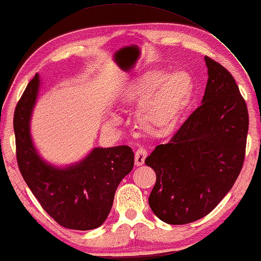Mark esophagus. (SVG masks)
<instances>
[{
    "label": "esophagus",
    "mask_w": 261,
    "mask_h": 261,
    "mask_svg": "<svg viewBox=\"0 0 261 261\" xmlns=\"http://www.w3.org/2000/svg\"><path fill=\"white\" fill-rule=\"evenodd\" d=\"M147 155H148L147 149L139 148V149L136 151V155H135L136 166H142L143 163H144L145 158H147Z\"/></svg>",
    "instance_id": "esophagus-1"
}]
</instances>
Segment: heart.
Returning a JSON list of instances; mask_svg holds the SVG:
<instances>
[{
  "label": "heart",
  "instance_id": "heart-1",
  "mask_svg": "<svg viewBox=\"0 0 261 261\" xmlns=\"http://www.w3.org/2000/svg\"><path fill=\"white\" fill-rule=\"evenodd\" d=\"M192 93V77L186 71L166 74L163 70H150L124 89L121 100L126 106L140 105L137 112L138 123L149 135L162 137L178 125ZM118 123L117 116L108 120L110 125Z\"/></svg>",
  "mask_w": 261,
  "mask_h": 261
}]
</instances>
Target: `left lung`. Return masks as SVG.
I'll use <instances>...</instances> for the list:
<instances>
[{
	"label": "left lung",
	"mask_w": 261,
	"mask_h": 261,
	"mask_svg": "<svg viewBox=\"0 0 261 261\" xmlns=\"http://www.w3.org/2000/svg\"><path fill=\"white\" fill-rule=\"evenodd\" d=\"M204 61L208 82L202 105L144 161L156 175L149 205L169 225H186L210 214L232 188L245 160L246 102L226 68L209 57Z\"/></svg>",
	"instance_id": "8db88e82"
}]
</instances>
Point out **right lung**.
I'll return each instance as SVG.
<instances>
[{
	"label": "right lung",
	"mask_w": 261,
	"mask_h": 261,
	"mask_svg": "<svg viewBox=\"0 0 261 261\" xmlns=\"http://www.w3.org/2000/svg\"><path fill=\"white\" fill-rule=\"evenodd\" d=\"M40 81L36 73L15 108L17 166L42 208L60 226L95 229L110 213L119 184L132 170L135 153L128 145H119L94 148L83 160L65 168L45 162L36 151L30 132Z\"/></svg>",
	"instance_id": "1"
}]
</instances>
